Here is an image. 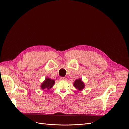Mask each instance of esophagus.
Listing matches in <instances>:
<instances>
[{
	"label": "esophagus",
	"mask_w": 129,
	"mask_h": 129,
	"mask_svg": "<svg viewBox=\"0 0 129 129\" xmlns=\"http://www.w3.org/2000/svg\"><path fill=\"white\" fill-rule=\"evenodd\" d=\"M60 80H67V78L64 77H61Z\"/></svg>",
	"instance_id": "1"
}]
</instances>
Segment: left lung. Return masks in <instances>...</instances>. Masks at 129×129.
Returning <instances> with one entry per match:
<instances>
[{"mask_svg": "<svg viewBox=\"0 0 129 129\" xmlns=\"http://www.w3.org/2000/svg\"><path fill=\"white\" fill-rule=\"evenodd\" d=\"M74 87L76 89L79 90V91H81L85 88V84L83 81L81 79L79 78L77 80H76L73 83Z\"/></svg>", "mask_w": 129, "mask_h": 129, "instance_id": "1", "label": "left lung"}]
</instances>
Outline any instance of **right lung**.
Masks as SVG:
<instances>
[{
  "label": "right lung",
  "instance_id": "right-lung-1",
  "mask_svg": "<svg viewBox=\"0 0 129 129\" xmlns=\"http://www.w3.org/2000/svg\"><path fill=\"white\" fill-rule=\"evenodd\" d=\"M54 83H55V80L50 79L49 77H46L45 80L41 84L40 88L42 90H49L53 87Z\"/></svg>",
  "mask_w": 129,
  "mask_h": 129
}]
</instances>
